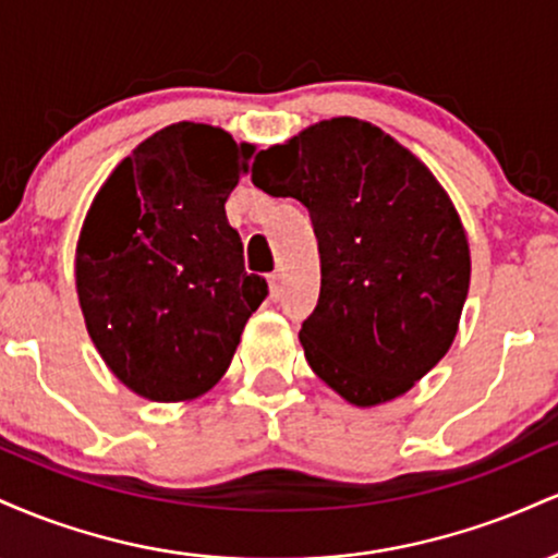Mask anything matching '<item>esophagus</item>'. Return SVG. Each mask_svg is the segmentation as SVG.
<instances>
[{
	"label": "esophagus",
	"mask_w": 558,
	"mask_h": 558,
	"mask_svg": "<svg viewBox=\"0 0 558 558\" xmlns=\"http://www.w3.org/2000/svg\"><path fill=\"white\" fill-rule=\"evenodd\" d=\"M267 283H270V296L280 299V293H283V280H280V272L267 275Z\"/></svg>",
	"instance_id": "obj_1"
}]
</instances>
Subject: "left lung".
I'll use <instances>...</instances> for the list:
<instances>
[{"mask_svg":"<svg viewBox=\"0 0 558 558\" xmlns=\"http://www.w3.org/2000/svg\"><path fill=\"white\" fill-rule=\"evenodd\" d=\"M252 183L310 209L323 283L299 341L315 375L356 407L407 393L444 360L470 288L433 172L380 128L332 118L259 151Z\"/></svg>","mask_w":558,"mask_h":558,"instance_id":"8db88e82","label":"left lung"}]
</instances>
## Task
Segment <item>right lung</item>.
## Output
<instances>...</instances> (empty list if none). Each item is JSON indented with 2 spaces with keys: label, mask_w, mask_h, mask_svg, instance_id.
I'll use <instances>...</instances> for the list:
<instances>
[{
  "label": "right lung",
  "mask_w": 558,
  "mask_h": 558,
  "mask_svg": "<svg viewBox=\"0 0 558 558\" xmlns=\"http://www.w3.org/2000/svg\"><path fill=\"white\" fill-rule=\"evenodd\" d=\"M254 146L175 123L114 168L83 222L75 286L88 336L151 401L207 393L226 375L267 280L243 267L226 202Z\"/></svg>",
  "instance_id": "right-lung-1"
}]
</instances>
